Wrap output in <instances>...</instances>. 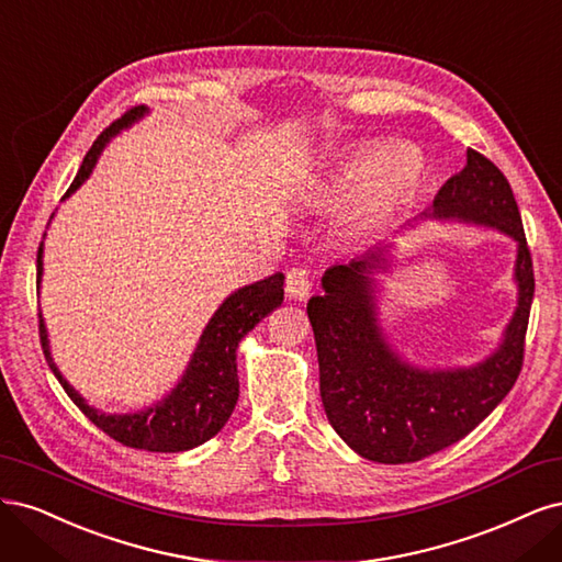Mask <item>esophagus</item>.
<instances>
[{"label": "esophagus", "instance_id": "1", "mask_svg": "<svg viewBox=\"0 0 562 562\" xmlns=\"http://www.w3.org/2000/svg\"><path fill=\"white\" fill-rule=\"evenodd\" d=\"M284 289H286V296H289V299L303 301V299L311 296V289H313V276H311V270L303 268V266L289 270Z\"/></svg>", "mask_w": 562, "mask_h": 562}]
</instances>
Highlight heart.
<instances>
[{
    "mask_svg": "<svg viewBox=\"0 0 562 562\" xmlns=\"http://www.w3.org/2000/svg\"><path fill=\"white\" fill-rule=\"evenodd\" d=\"M423 175L420 154L402 147L394 154L387 147H367L350 156L329 179V193L340 203H352L371 195V214L385 212L406 198Z\"/></svg>",
    "mask_w": 562,
    "mask_h": 562,
    "instance_id": "obj_1",
    "label": "heart"
}]
</instances>
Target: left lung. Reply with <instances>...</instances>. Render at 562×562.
<instances>
[{"instance_id":"left-lung-1","label":"left lung","mask_w":562,"mask_h":562,"mask_svg":"<svg viewBox=\"0 0 562 562\" xmlns=\"http://www.w3.org/2000/svg\"><path fill=\"white\" fill-rule=\"evenodd\" d=\"M427 216H458L512 235L518 307L493 357L472 369L420 371L390 350L378 327L371 273L385 268L383 255L324 273V294L307 301L322 406L342 441L383 464L418 462L464 439L512 392L522 369L535 273L506 177L491 158L469 149L464 170L441 187Z\"/></svg>"}]
</instances>
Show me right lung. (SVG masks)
I'll return each instance as SVG.
<instances>
[{
    "mask_svg": "<svg viewBox=\"0 0 562 562\" xmlns=\"http://www.w3.org/2000/svg\"><path fill=\"white\" fill-rule=\"evenodd\" d=\"M144 112H147L144 106H133V110H128L121 119H116L110 128H104L100 133V137L93 142V147H90V151L86 154L75 182L69 184L65 198L69 193H75L81 187L83 179L93 172L95 160L104 144L110 142V137L116 135L123 125L139 119ZM42 266L44 263H42V245H40L37 282L42 280ZM282 284H284V276L276 273L231 294L205 327L201 342H198V348L189 361V369L184 378L179 380V385L160 404L142 413L106 415L90 408L81 400L79 392L71 390V385L60 375L56 364H53L44 319L40 315L42 350L50 371L60 380V385L67 392L69 400L75 402L86 418L95 427H100L106 437H112L123 446L151 450V452L189 450L212 439L231 418L240 392L238 367H235V350H238V342L245 338V334L255 329L266 315L273 313L282 303L284 299Z\"/></svg>",
    "mask_w": 562,
    "mask_h": 562,
    "instance_id": "1",
    "label": "right lung"
}]
</instances>
